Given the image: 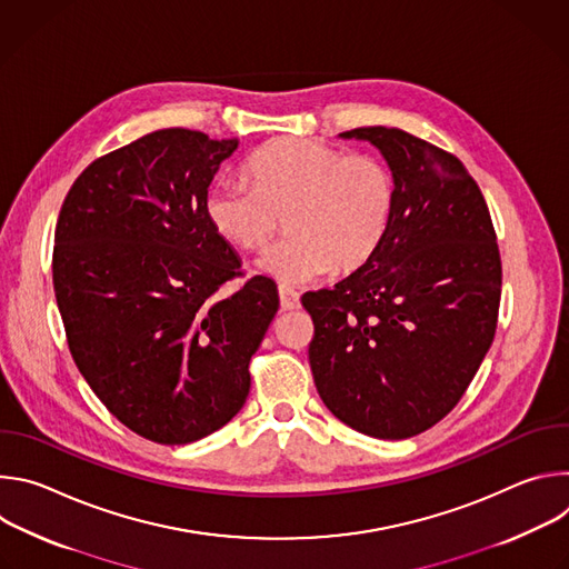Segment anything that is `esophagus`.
Masks as SVG:
<instances>
[{"mask_svg": "<svg viewBox=\"0 0 569 569\" xmlns=\"http://www.w3.org/2000/svg\"><path fill=\"white\" fill-rule=\"evenodd\" d=\"M279 299H281V308L283 310H295L299 308V292L288 288V286H281L279 288Z\"/></svg>", "mask_w": 569, "mask_h": 569, "instance_id": "esophagus-1", "label": "esophagus"}]
</instances>
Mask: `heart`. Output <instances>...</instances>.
<instances>
[{"mask_svg":"<svg viewBox=\"0 0 569 569\" xmlns=\"http://www.w3.org/2000/svg\"><path fill=\"white\" fill-rule=\"evenodd\" d=\"M250 180H220L204 198L211 229L240 250H263L286 216L288 238L259 259L261 274L303 286L329 270L349 274L380 250L393 213L382 161L310 139H274L246 161Z\"/></svg>","mask_w":569,"mask_h":569,"instance_id":"obj_1","label":"heart"}]
</instances>
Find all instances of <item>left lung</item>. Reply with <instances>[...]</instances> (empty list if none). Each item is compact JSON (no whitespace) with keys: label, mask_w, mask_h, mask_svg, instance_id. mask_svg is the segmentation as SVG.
<instances>
[{"label":"left lung","mask_w":569,"mask_h":569,"mask_svg":"<svg viewBox=\"0 0 569 569\" xmlns=\"http://www.w3.org/2000/svg\"><path fill=\"white\" fill-rule=\"evenodd\" d=\"M380 150L393 213L376 257L306 292L315 323L308 360L323 405L376 439L439 423L491 349L502 263L489 207L461 161L398 128L340 132Z\"/></svg>","instance_id":"8db88e82"}]
</instances>
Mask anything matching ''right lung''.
Segmentation results:
<instances>
[{"instance_id": "obj_1", "label": "right lung", "mask_w": 569, "mask_h": 569, "mask_svg": "<svg viewBox=\"0 0 569 569\" xmlns=\"http://www.w3.org/2000/svg\"><path fill=\"white\" fill-rule=\"evenodd\" d=\"M236 148L154 130L92 161L58 216L53 290L71 358L112 417L154 443L198 441L240 412L279 310L268 277L213 297L240 259L204 198Z\"/></svg>"}]
</instances>
